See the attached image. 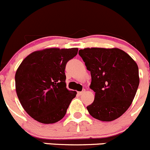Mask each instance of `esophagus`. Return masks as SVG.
<instances>
[{"label": "esophagus", "mask_w": 150, "mask_h": 150, "mask_svg": "<svg viewBox=\"0 0 150 150\" xmlns=\"http://www.w3.org/2000/svg\"><path fill=\"white\" fill-rule=\"evenodd\" d=\"M84 93H85V90H83L82 91H81V92H78V95H79V96H81V95L84 94Z\"/></svg>", "instance_id": "esophagus-1"}]
</instances>
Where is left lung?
<instances>
[{
  "label": "left lung",
  "instance_id": "8db88e82",
  "mask_svg": "<svg viewBox=\"0 0 150 150\" xmlns=\"http://www.w3.org/2000/svg\"><path fill=\"white\" fill-rule=\"evenodd\" d=\"M79 54L91 74L90 88L96 93L87 109L93 117L110 122L122 116L136 96L139 68L128 54L118 48H85Z\"/></svg>",
  "mask_w": 150,
  "mask_h": 150
}]
</instances>
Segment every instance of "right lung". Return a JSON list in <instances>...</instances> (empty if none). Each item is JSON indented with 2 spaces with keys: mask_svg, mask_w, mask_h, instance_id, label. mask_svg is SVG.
Returning a JSON list of instances; mask_svg holds the SVG:
<instances>
[{
  "mask_svg": "<svg viewBox=\"0 0 150 150\" xmlns=\"http://www.w3.org/2000/svg\"><path fill=\"white\" fill-rule=\"evenodd\" d=\"M78 48H46L28 54L15 74L17 97L35 120L52 124L64 117L76 92L66 88L65 69Z\"/></svg>",
  "mask_w": 150,
  "mask_h": 150,
  "instance_id": "right-lung-1",
  "label": "right lung"
}]
</instances>
